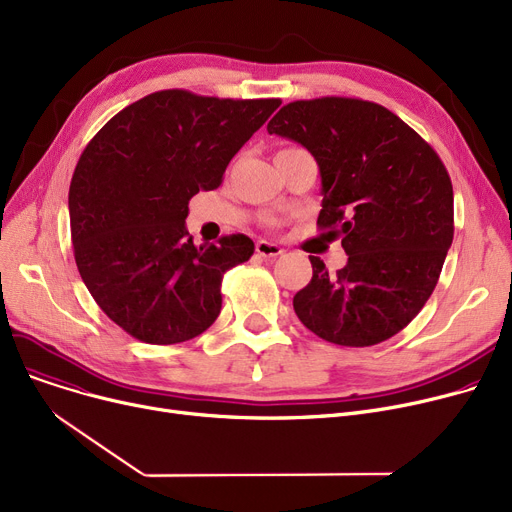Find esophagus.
<instances>
[{"label": "esophagus", "instance_id": "esophagus-1", "mask_svg": "<svg viewBox=\"0 0 512 512\" xmlns=\"http://www.w3.org/2000/svg\"><path fill=\"white\" fill-rule=\"evenodd\" d=\"M255 251L261 257H278V255L284 253V249L280 245H276V242H270V240H257Z\"/></svg>", "mask_w": 512, "mask_h": 512}]
</instances>
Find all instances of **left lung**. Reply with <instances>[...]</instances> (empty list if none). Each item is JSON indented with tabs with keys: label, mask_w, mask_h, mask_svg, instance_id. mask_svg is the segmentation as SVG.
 <instances>
[{
	"label": "left lung",
	"mask_w": 512,
	"mask_h": 512,
	"mask_svg": "<svg viewBox=\"0 0 512 512\" xmlns=\"http://www.w3.org/2000/svg\"><path fill=\"white\" fill-rule=\"evenodd\" d=\"M267 132L317 161V226L342 236L346 265L294 294L303 326L340 346L384 342L411 324L438 284L454 234L452 182L438 153L384 105L321 97L292 101Z\"/></svg>",
	"instance_id": "1"
}]
</instances>
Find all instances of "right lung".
Here are the masks:
<instances>
[{"mask_svg":"<svg viewBox=\"0 0 512 512\" xmlns=\"http://www.w3.org/2000/svg\"><path fill=\"white\" fill-rule=\"evenodd\" d=\"M280 99L157 91L107 122L80 155L68 209L76 267L101 311L132 338L176 344L222 309V278L255 251L245 234L197 247L188 201L222 184L230 159Z\"/></svg>","mask_w":512,"mask_h":512,"instance_id":"obj_1","label":"right lung"}]
</instances>
